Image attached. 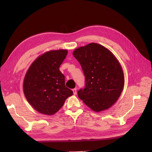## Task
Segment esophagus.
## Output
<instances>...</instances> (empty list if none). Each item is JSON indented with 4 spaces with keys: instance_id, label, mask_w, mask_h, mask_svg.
<instances>
[{
    "instance_id": "obj_1",
    "label": "esophagus",
    "mask_w": 152,
    "mask_h": 152,
    "mask_svg": "<svg viewBox=\"0 0 152 152\" xmlns=\"http://www.w3.org/2000/svg\"><path fill=\"white\" fill-rule=\"evenodd\" d=\"M73 92L74 95H76V93H77V90H76V89H73Z\"/></svg>"
}]
</instances>
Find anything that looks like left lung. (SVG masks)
<instances>
[{
    "mask_svg": "<svg viewBox=\"0 0 152 152\" xmlns=\"http://www.w3.org/2000/svg\"><path fill=\"white\" fill-rule=\"evenodd\" d=\"M73 55L85 76V87L77 91L79 98L95 112L110 108L124 84L123 71L115 56L97 43L79 47Z\"/></svg>",
    "mask_w": 152,
    "mask_h": 152,
    "instance_id": "1",
    "label": "left lung"
}]
</instances>
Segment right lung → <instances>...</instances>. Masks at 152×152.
<instances>
[{
  "label": "right lung",
  "mask_w": 152,
  "mask_h": 152,
  "mask_svg": "<svg viewBox=\"0 0 152 152\" xmlns=\"http://www.w3.org/2000/svg\"><path fill=\"white\" fill-rule=\"evenodd\" d=\"M67 50L47 52L31 64L23 81V92L36 111L46 115L55 114L73 92L65 86V76L59 69Z\"/></svg>",
  "instance_id": "1"
}]
</instances>
